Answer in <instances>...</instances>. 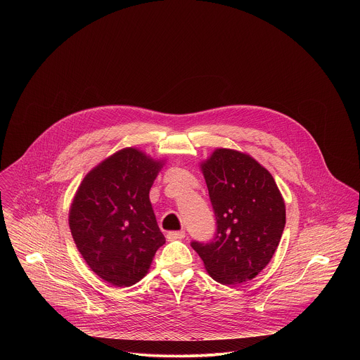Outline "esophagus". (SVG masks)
I'll use <instances>...</instances> for the list:
<instances>
[{
    "label": "esophagus",
    "instance_id": "34e87169",
    "mask_svg": "<svg viewBox=\"0 0 360 360\" xmlns=\"http://www.w3.org/2000/svg\"><path fill=\"white\" fill-rule=\"evenodd\" d=\"M186 237V231L184 230H179V231H169L167 233V238L169 240H181Z\"/></svg>",
    "mask_w": 360,
    "mask_h": 360
}]
</instances>
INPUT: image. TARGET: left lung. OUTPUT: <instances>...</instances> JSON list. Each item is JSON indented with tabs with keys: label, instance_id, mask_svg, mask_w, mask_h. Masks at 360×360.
I'll list each match as a JSON object with an SVG mask.
<instances>
[{
	"label": "left lung",
	"instance_id": "left-lung-1",
	"mask_svg": "<svg viewBox=\"0 0 360 360\" xmlns=\"http://www.w3.org/2000/svg\"><path fill=\"white\" fill-rule=\"evenodd\" d=\"M216 217L214 237L191 247L220 284L245 283L274 255L284 226L285 205L273 176L250 155L216 150L202 163Z\"/></svg>",
	"mask_w": 360,
	"mask_h": 360
}]
</instances>
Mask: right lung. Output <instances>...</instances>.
I'll return each instance as SVG.
<instances>
[{"instance_id": "1", "label": "right lung", "mask_w": 360, "mask_h": 360, "mask_svg": "<svg viewBox=\"0 0 360 360\" xmlns=\"http://www.w3.org/2000/svg\"><path fill=\"white\" fill-rule=\"evenodd\" d=\"M160 169L147 155L124 148L82 181L69 212L75 244L90 269L115 287L139 283L165 244L150 190Z\"/></svg>"}]
</instances>
